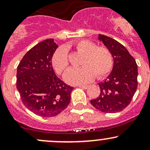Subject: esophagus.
Segmentation results:
<instances>
[{"label":"esophagus","instance_id":"esophagus-1","mask_svg":"<svg viewBox=\"0 0 150 150\" xmlns=\"http://www.w3.org/2000/svg\"><path fill=\"white\" fill-rule=\"evenodd\" d=\"M78 87H80V88H82V89H86L88 88L89 86H87V85H79Z\"/></svg>","mask_w":150,"mask_h":150}]
</instances>
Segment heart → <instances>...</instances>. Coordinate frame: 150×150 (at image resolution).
<instances>
[{
  "label": "heart",
  "instance_id": "heart-1",
  "mask_svg": "<svg viewBox=\"0 0 150 150\" xmlns=\"http://www.w3.org/2000/svg\"><path fill=\"white\" fill-rule=\"evenodd\" d=\"M79 53L84 55L81 68H70L64 75V80L69 84H86L93 80L94 75L101 78L111 71L113 66L112 55L106 48L97 47L88 40L79 41L75 44ZM53 67L58 73H62L69 65L68 55L64 47L55 51L52 56Z\"/></svg>",
  "mask_w": 150,
  "mask_h": 150
}]
</instances>
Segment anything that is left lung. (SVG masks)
Instances as JSON below:
<instances>
[{
	"instance_id": "1",
	"label": "left lung",
	"mask_w": 150,
	"mask_h": 150,
	"mask_svg": "<svg viewBox=\"0 0 150 150\" xmlns=\"http://www.w3.org/2000/svg\"><path fill=\"white\" fill-rule=\"evenodd\" d=\"M98 39L111 52L113 65L109 75L99 83V96L90 102L102 112H119L128 106L137 89V63L125 46L116 40L103 34H99Z\"/></svg>"
}]
</instances>
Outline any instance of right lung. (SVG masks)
Here are the masks:
<instances>
[{
    "label": "right lung",
    "mask_w": 150,
    "mask_h": 150,
    "mask_svg": "<svg viewBox=\"0 0 150 150\" xmlns=\"http://www.w3.org/2000/svg\"><path fill=\"white\" fill-rule=\"evenodd\" d=\"M57 48L53 39L41 42L27 51L17 69V89L22 103L39 116H57L70 104L73 87L53 69L51 59Z\"/></svg>",
    "instance_id": "1"
}]
</instances>
